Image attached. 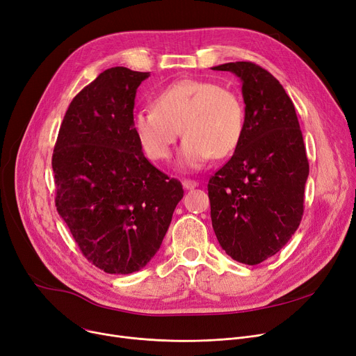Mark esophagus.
Here are the masks:
<instances>
[{
    "mask_svg": "<svg viewBox=\"0 0 356 356\" xmlns=\"http://www.w3.org/2000/svg\"><path fill=\"white\" fill-rule=\"evenodd\" d=\"M181 184H183V188H184L186 191L195 189V188H197V186H199V183H197L196 180H191V179H184V180L181 181Z\"/></svg>",
    "mask_w": 356,
    "mask_h": 356,
    "instance_id": "obj_1",
    "label": "esophagus"
}]
</instances>
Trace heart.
<instances>
[{
    "instance_id": "heart-1",
    "label": "heart",
    "mask_w": 356,
    "mask_h": 356,
    "mask_svg": "<svg viewBox=\"0 0 356 356\" xmlns=\"http://www.w3.org/2000/svg\"><path fill=\"white\" fill-rule=\"evenodd\" d=\"M181 133L179 163L197 168L212 156L222 159L238 147L244 133V106L236 93L211 81L183 79L157 93L154 108L133 115L134 134L145 156L165 160Z\"/></svg>"
}]
</instances>
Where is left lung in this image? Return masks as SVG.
<instances>
[{"label":"left lung","instance_id":"obj_1","mask_svg":"<svg viewBox=\"0 0 356 356\" xmlns=\"http://www.w3.org/2000/svg\"><path fill=\"white\" fill-rule=\"evenodd\" d=\"M241 79L244 133L209 179L215 235L238 263L255 266L282 250L300 225L309 176L294 105L270 72L252 62L213 66Z\"/></svg>","mask_w":356,"mask_h":356}]
</instances>
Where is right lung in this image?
I'll return each instance as SVG.
<instances>
[{"instance_id":"obj_1","label":"right lung","mask_w":356,"mask_h":356,"mask_svg":"<svg viewBox=\"0 0 356 356\" xmlns=\"http://www.w3.org/2000/svg\"><path fill=\"white\" fill-rule=\"evenodd\" d=\"M149 76L104 70L70 102L54 145L56 209L85 258L131 274L159 251L181 183L149 163L133 129L137 88Z\"/></svg>"}]
</instances>
